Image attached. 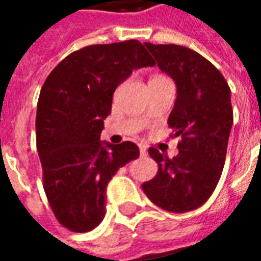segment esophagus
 <instances>
[{
    "mask_svg": "<svg viewBox=\"0 0 261 261\" xmlns=\"http://www.w3.org/2000/svg\"><path fill=\"white\" fill-rule=\"evenodd\" d=\"M140 155H141V156H145V155H147V148L144 147V145H140Z\"/></svg>",
    "mask_w": 261,
    "mask_h": 261,
    "instance_id": "34e87169",
    "label": "esophagus"
}]
</instances>
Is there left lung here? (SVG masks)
I'll use <instances>...</instances> for the list:
<instances>
[{
	"label": "left lung",
	"instance_id": "8db88e82",
	"mask_svg": "<svg viewBox=\"0 0 261 261\" xmlns=\"http://www.w3.org/2000/svg\"><path fill=\"white\" fill-rule=\"evenodd\" d=\"M145 47L176 82L177 97L168 125L181 140L172 159L156 148L148 149L158 162V173L142 183V190L155 205L186 213L207 201L224 169L233 123L230 89L224 75L192 48L152 43Z\"/></svg>",
	"mask_w": 261,
	"mask_h": 261
}]
</instances>
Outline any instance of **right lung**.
Wrapping results in <instances>:
<instances>
[{"instance_id":"obj_1","label":"right lung","mask_w":261,"mask_h":261,"mask_svg":"<svg viewBox=\"0 0 261 261\" xmlns=\"http://www.w3.org/2000/svg\"><path fill=\"white\" fill-rule=\"evenodd\" d=\"M138 40L92 44L67 56L44 81L37 102L36 145L43 187L60 224L72 232L96 228L114 173L140 156L134 142L100 141L116 88L133 69L152 67Z\"/></svg>"}]
</instances>
